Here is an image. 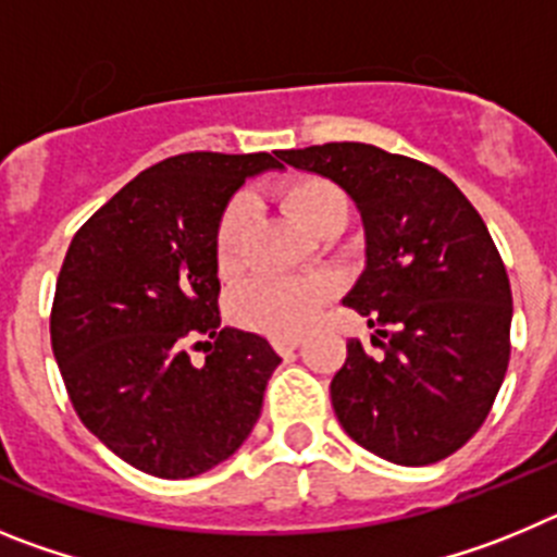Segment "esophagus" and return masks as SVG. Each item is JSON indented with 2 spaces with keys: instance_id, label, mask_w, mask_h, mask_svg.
Listing matches in <instances>:
<instances>
[{
  "instance_id": "1",
  "label": "esophagus",
  "mask_w": 557,
  "mask_h": 557,
  "mask_svg": "<svg viewBox=\"0 0 557 557\" xmlns=\"http://www.w3.org/2000/svg\"><path fill=\"white\" fill-rule=\"evenodd\" d=\"M298 346H301V337H273V348L278 354H293Z\"/></svg>"
}]
</instances>
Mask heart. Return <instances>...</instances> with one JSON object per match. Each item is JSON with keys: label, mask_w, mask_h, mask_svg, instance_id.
Wrapping results in <instances>:
<instances>
[{"label": "heart", "mask_w": 557, "mask_h": 557, "mask_svg": "<svg viewBox=\"0 0 557 557\" xmlns=\"http://www.w3.org/2000/svg\"><path fill=\"white\" fill-rule=\"evenodd\" d=\"M278 198L304 228L321 236L337 225H346L348 211H351L346 191L321 175L289 181ZM248 223V200L234 198L225 206L218 231H214V256L223 273H234L239 268ZM329 298H332V284L326 278H256L239 289L234 314L245 329L270 334V337H293L318 318Z\"/></svg>", "instance_id": "obj_1"}]
</instances>
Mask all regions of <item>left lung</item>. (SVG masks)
<instances>
[{
	"label": "left lung",
	"instance_id": "8db88e82",
	"mask_svg": "<svg viewBox=\"0 0 557 557\" xmlns=\"http://www.w3.org/2000/svg\"><path fill=\"white\" fill-rule=\"evenodd\" d=\"M278 159L343 186L366 225V270L343 304L376 326L379 354L348 339L337 421L398 466L444 460L488 418L508 371L513 295L488 228L424 161L359 141Z\"/></svg>",
	"mask_w": 557,
	"mask_h": 557
}]
</instances>
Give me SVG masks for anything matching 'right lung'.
Here are the masks:
<instances>
[{
  "mask_svg": "<svg viewBox=\"0 0 557 557\" xmlns=\"http://www.w3.org/2000/svg\"><path fill=\"white\" fill-rule=\"evenodd\" d=\"M264 170L284 164L270 152L172 156L122 186L66 250L49 318L63 385L86 430L145 474H203L259 421L282 357L220 326L214 231ZM198 345L207 362L195 367Z\"/></svg>",
  "mask_w": 557,
  "mask_h": 557,
  "instance_id": "right-lung-1",
  "label": "right lung"
}]
</instances>
